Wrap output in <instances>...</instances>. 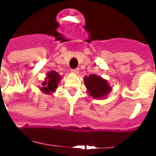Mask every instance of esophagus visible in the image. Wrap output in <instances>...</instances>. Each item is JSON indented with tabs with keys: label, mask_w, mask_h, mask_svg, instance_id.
Masks as SVG:
<instances>
[{
	"label": "esophagus",
	"mask_w": 156,
	"mask_h": 156,
	"mask_svg": "<svg viewBox=\"0 0 156 156\" xmlns=\"http://www.w3.org/2000/svg\"><path fill=\"white\" fill-rule=\"evenodd\" d=\"M72 73H74V74H78V73H79V70H78V68L72 69Z\"/></svg>",
	"instance_id": "obj_1"
}]
</instances>
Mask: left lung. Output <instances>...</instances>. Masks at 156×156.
I'll return each mask as SVG.
<instances>
[{"label": "left lung", "instance_id": "8db88e82", "mask_svg": "<svg viewBox=\"0 0 156 156\" xmlns=\"http://www.w3.org/2000/svg\"><path fill=\"white\" fill-rule=\"evenodd\" d=\"M84 85L87 88V93L94 98L103 99L105 98L112 90L108 81L100 76L90 74L84 77Z\"/></svg>", "mask_w": 156, "mask_h": 156}]
</instances>
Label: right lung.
Here are the masks:
<instances>
[{
	"label": "right lung",
	"mask_w": 156,
	"mask_h": 156,
	"mask_svg": "<svg viewBox=\"0 0 156 156\" xmlns=\"http://www.w3.org/2000/svg\"><path fill=\"white\" fill-rule=\"evenodd\" d=\"M62 78V76L56 71L48 72L44 78V81H42L41 85L39 87V89L45 94H52L56 92Z\"/></svg>",
	"instance_id": "right-lung-1"
}]
</instances>
